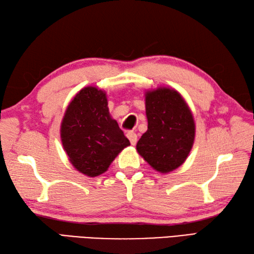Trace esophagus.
Listing matches in <instances>:
<instances>
[{
    "mask_svg": "<svg viewBox=\"0 0 254 254\" xmlns=\"http://www.w3.org/2000/svg\"><path fill=\"white\" fill-rule=\"evenodd\" d=\"M127 136L128 139H130V142H131L132 145H135L136 144V142H137V135L133 131L127 132Z\"/></svg>",
    "mask_w": 254,
    "mask_h": 254,
    "instance_id": "obj_1",
    "label": "esophagus"
}]
</instances>
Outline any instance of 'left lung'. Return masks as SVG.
I'll list each match as a JSON object with an SVG mask.
<instances>
[{"label": "left lung", "instance_id": "left-lung-1", "mask_svg": "<svg viewBox=\"0 0 254 254\" xmlns=\"http://www.w3.org/2000/svg\"><path fill=\"white\" fill-rule=\"evenodd\" d=\"M147 131L138 139V154L161 174L177 169L193 146L195 124L182 96L170 88L147 91Z\"/></svg>", "mask_w": 254, "mask_h": 254}]
</instances>
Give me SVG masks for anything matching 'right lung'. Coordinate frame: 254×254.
<instances>
[{"label": "right lung", "mask_w": 254, "mask_h": 254, "mask_svg": "<svg viewBox=\"0 0 254 254\" xmlns=\"http://www.w3.org/2000/svg\"><path fill=\"white\" fill-rule=\"evenodd\" d=\"M61 139L79 172L96 177L107 171L130 141L110 117L106 93L85 87L69 102L61 124Z\"/></svg>", "instance_id": "1"}]
</instances>
